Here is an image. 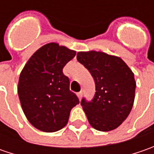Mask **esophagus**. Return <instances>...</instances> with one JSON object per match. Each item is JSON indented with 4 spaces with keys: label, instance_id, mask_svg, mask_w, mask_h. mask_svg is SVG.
I'll use <instances>...</instances> for the list:
<instances>
[{
    "label": "esophagus",
    "instance_id": "obj_1",
    "mask_svg": "<svg viewBox=\"0 0 154 154\" xmlns=\"http://www.w3.org/2000/svg\"><path fill=\"white\" fill-rule=\"evenodd\" d=\"M77 96H78V98H79V99H81V98H82V92H80L77 93Z\"/></svg>",
    "mask_w": 154,
    "mask_h": 154
}]
</instances>
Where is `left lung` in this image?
I'll return each instance as SVG.
<instances>
[{"label": "left lung", "mask_w": 154, "mask_h": 154, "mask_svg": "<svg viewBox=\"0 0 154 154\" xmlns=\"http://www.w3.org/2000/svg\"><path fill=\"white\" fill-rule=\"evenodd\" d=\"M77 60L95 81L93 98L80 101L89 123L99 131L119 127L133 107L136 86L133 72L121 58L103 52H78Z\"/></svg>", "instance_id": "left-lung-1"}]
</instances>
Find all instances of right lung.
<instances>
[{
    "instance_id": "obj_1",
    "label": "right lung",
    "mask_w": 154,
    "mask_h": 154,
    "mask_svg": "<svg viewBox=\"0 0 154 154\" xmlns=\"http://www.w3.org/2000/svg\"><path fill=\"white\" fill-rule=\"evenodd\" d=\"M76 55L64 46L51 43L33 54L21 71L18 94L31 124L44 132H56L68 123L71 109L80 103L69 89L62 69Z\"/></svg>"
}]
</instances>
